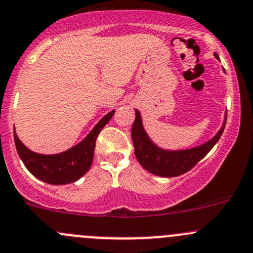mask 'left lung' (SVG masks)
<instances>
[{
  "label": "left lung",
  "mask_w": 253,
  "mask_h": 253,
  "mask_svg": "<svg viewBox=\"0 0 253 253\" xmlns=\"http://www.w3.org/2000/svg\"><path fill=\"white\" fill-rule=\"evenodd\" d=\"M214 55L216 58H219L216 53ZM225 124L226 117L220 131L216 133L215 137H213L211 141L205 144L192 148V149L169 152V150H164L157 147L150 141L142 126L141 114L138 110H136V120L132 126L134 154H136L139 164L152 174L163 176V177H175V176L182 175L190 171L201 159H203L208 154L209 150L214 147V144L219 141L220 136L223 134Z\"/></svg>",
  "instance_id": "left-lung-1"
}]
</instances>
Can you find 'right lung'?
Masks as SVG:
<instances>
[{"label":"right lung","mask_w":253,"mask_h":253,"mask_svg":"<svg viewBox=\"0 0 253 253\" xmlns=\"http://www.w3.org/2000/svg\"><path fill=\"white\" fill-rule=\"evenodd\" d=\"M115 111L109 112L96 124L90 133L79 144L60 154L42 155L28 149L14 131V143L25 168L35 177L51 185H65L77 181L91 167L95 142L101 128L110 121Z\"/></svg>","instance_id":"1"}]
</instances>
